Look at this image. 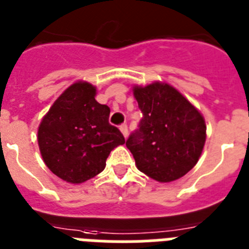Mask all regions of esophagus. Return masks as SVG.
<instances>
[{"label":"esophagus","instance_id":"34e87169","mask_svg":"<svg viewBox=\"0 0 249 249\" xmlns=\"http://www.w3.org/2000/svg\"><path fill=\"white\" fill-rule=\"evenodd\" d=\"M120 131H122V133H123L124 138H127V125L126 124L120 125Z\"/></svg>","mask_w":249,"mask_h":249}]
</instances>
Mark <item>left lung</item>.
<instances>
[{
    "mask_svg": "<svg viewBox=\"0 0 249 249\" xmlns=\"http://www.w3.org/2000/svg\"><path fill=\"white\" fill-rule=\"evenodd\" d=\"M133 92L142 119L126 146L137 168L160 183L181 178L202 154L207 137L204 118L169 84L134 86Z\"/></svg>",
    "mask_w": 249,
    "mask_h": 249,
    "instance_id": "obj_1",
    "label": "left lung"
}]
</instances>
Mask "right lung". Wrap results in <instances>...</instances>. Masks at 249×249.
<instances>
[{
	"label": "right lung",
	"instance_id": "add662e5",
	"mask_svg": "<svg viewBox=\"0 0 249 249\" xmlns=\"http://www.w3.org/2000/svg\"><path fill=\"white\" fill-rule=\"evenodd\" d=\"M96 88L72 84L60 95L38 126V148L45 164L62 180L80 184L107 165L110 151L125 142L109 124L110 107L95 100Z\"/></svg>",
	"mask_w": 249,
	"mask_h": 249
}]
</instances>
